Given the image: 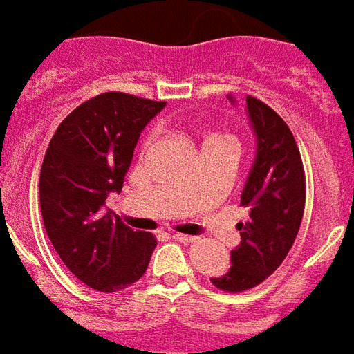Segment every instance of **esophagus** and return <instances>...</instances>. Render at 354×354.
Listing matches in <instances>:
<instances>
[{
	"mask_svg": "<svg viewBox=\"0 0 354 354\" xmlns=\"http://www.w3.org/2000/svg\"><path fill=\"white\" fill-rule=\"evenodd\" d=\"M172 239H174V241H180V243H195V241H197V237L184 235V233H172Z\"/></svg>",
	"mask_w": 354,
	"mask_h": 354,
	"instance_id": "obj_1",
	"label": "esophagus"
}]
</instances>
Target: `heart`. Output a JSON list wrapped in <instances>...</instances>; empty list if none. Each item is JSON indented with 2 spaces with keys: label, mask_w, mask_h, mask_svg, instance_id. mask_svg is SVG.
Listing matches in <instances>:
<instances>
[{
  "label": "heart",
  "mask_w": 354,
  "mask_h": 354,
  "mask_svg": "<svg viewBox=\"0 0 354 354\" xmlns=\"http://www.w3.org/2000/svg\"><path fill=\"white\" fill-rule=\"evenodd\" d=\"M208 140H225V138H220V136H212V138H208ZM207 140V142H208ZM227 142H230V140H227Z\"/></svg>",
  "instance_id": "b5f03b06"
}]
</instances>
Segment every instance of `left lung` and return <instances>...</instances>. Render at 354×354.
Here are the masks:
<instances>
[{
	"instance_id": "1",
	"label": "left lung",
	"mask_w": 354,
	"mask_h": 354,
	"mask_svg": "<svg viewBox=\"0 0 354 354\" xmlns=\"http://www.w3.org/2000/svg\"><path fill=\"white\" fill-rule=\"evenodd\" d=\"M246 111L258 146L241 193V207L248 210V220L237 223L241 245L231 250L230 271L210 279L223 292L254 288L277 271L296 241L305 208L304 162L288 124L254 96H246Z\"/></svg>"
}]
</instances>
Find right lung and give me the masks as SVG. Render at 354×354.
Here are the masks:
<instances>
[{"mask_svg":"<svg viewBox=\"0 0 354 354\" xmlns=\"http://www.w3.org/2000/svg\"><path fill=\"white\" fill-rule=\"evenodd\" d=\"M167 102L104 93L83 102L58 124L39 174L45 231L81 282L117 292L146 273L157 241L104 212L119 193L140 132Z\"/></svg>","mask_w":354,"mask_h":354,"instance_id":"obj_1","label":"right lung"}]
</instances>
